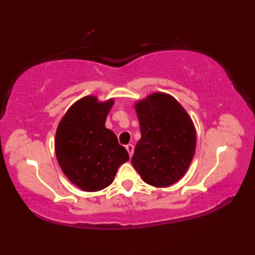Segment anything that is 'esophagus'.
Here are the masks:
<instances>
[{
	"instance_id": "esophagus-1",
	"label": "esophagus",
	"mask_w": 255,
	"mask_h": 255,
	"mask_svg": "<svg viewBox=\"0 0 255 255\" xmlns=\"http://www.w3.org/2000/svg\"><path fill=\"white\" fill-rule=\"evenodd\" d=\"M126 149H127V152L129 154V156L131 157L132 153H133V146L131 144H128V145H126Z\"/></svg>"
}]
</instances>
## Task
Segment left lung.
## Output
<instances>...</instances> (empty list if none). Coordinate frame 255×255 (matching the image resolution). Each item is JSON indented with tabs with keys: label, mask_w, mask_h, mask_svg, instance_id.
Masks as SVG:
<instances>
[{
	"label": "left lung",
	"mask_w": 255,
	"mask_h": 255,
	"mask_svg": "<svg viewBox=\"0 0 255 255\" xmlns=\"http://www.w3.org/2000/svg\"><path fill=\"white\" fill-rule=\"evenodd\" d=\"M141 137L131 163L146 183L164 188L182 178L196 149L191 118L173 97L153 93L135 105Z\"/></svg>",
	"instance_id": "1"
}]
</instances>
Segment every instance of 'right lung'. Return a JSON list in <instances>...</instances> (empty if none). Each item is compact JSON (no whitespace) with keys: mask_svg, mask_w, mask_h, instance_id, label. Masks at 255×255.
<instances>
[{"mask_svg":"<svg viewBox=\"0 0 255 255\" xmlns=\"http://www.w3.org/2000/svg\"><path fill=\"white\" fill-rule=\"evenodd\" d=\"M114 100L84 97L64 116L56 130V157L68 180L84 191H99L112 183L129 155L114 131L105 126Z\"/></svg>","mask_w":255,"mask_h":255,"instance_id":"right-lung-1","label":"right lung"}]
</instances>
